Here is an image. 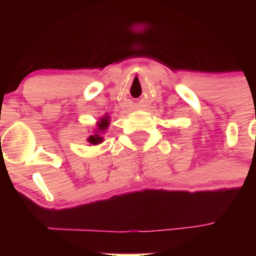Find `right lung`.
Here are the masks:
<instances>
[{
    "label": "right lung",
    "mask_w": 256,
    "mask_h": 256,
    "mask_svg": "<svg viewBox=\"0 0 256 256\" xmlns=\"http://www.w3.org/2000/svg\"><path fill=\"white\" fill-rule=\"evenodd\" d=\"M108 116H104L102 119H101V120L98 122V123H97V126H98V130H96V134L90 136V137H88V138H87V141L90 142V144H101V142H102V137H101V136L98 134V133L104 132V130H105L106 128H108Z\"/></svg>",
    "instance_id": "obj_1"
}]
</instances>
